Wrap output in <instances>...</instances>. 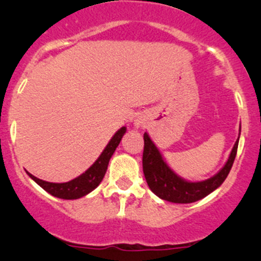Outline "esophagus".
Here are the masks:
<instances>
[{"mask_svg": "<svg viewBox=\"0 0 261 261\" xmlns=\"http://www.w3.org/2000/svg\"><path fill=\"white\" fill-rule=\"evenodd\" d=\"M134 124H135V126H136V127H140V125L142 124V121H141L140 119H136V120H135Z\"/></svg>", "mask_w": 261, "mask_h": 261, "instance_id": "obj_1", "label": "esophagus"}]
</instances>
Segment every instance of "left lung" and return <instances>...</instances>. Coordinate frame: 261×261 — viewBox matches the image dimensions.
I'll list each match as a JSON object with an SVG mask.
<instances>
[{
  "instance_id": "8db88e82",
  "label": "left lung",
  "mask_w": 261,
  "mask_h": 261,
  "mask_svg": "<svg viewBox=\"0 0 261 261\" xmlns=\"http://www.w3.org/2000/svg\"><path fill=\"white\" fill-rule=\"evenodd\" d=\"M239 135H241V128H239ZM143 140H145V147H143L142 167L149 189L162 200L175 203L195 202L216 190L224 181L232 168L239 142L238 137L230 152L228 161L217 174L202 181H188L176 175L169 168L168 164L162 157L161 152L149 139L147 133L143 135Z\"/></svg>"
}]
</instances>
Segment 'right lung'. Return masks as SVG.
Here are the masks:
<instances>
[{"mask_svg": "<svg viewBox=\"0 0 261 261\" xmlns=\"http://www.w3.org/2000/svg\"><path fill=\"white\" fill-rule=\"evenodd\" d=\"M125 133H126V127L122 126L121 128H119L112 137V140L109 141L107 147L104 148V151L101 152V154L98 157V160L83 174L72 179V180L67 182H49L41 180V179L37 178V176L31 174V173H28V175L31 176L33 180L40 185L45 191L51 194L53 196L65 200L80 199V197L85 196L94 190L100 184V181L103 180L110 158H112L116 147L120 143Z\"/></svg>", "mask_w": 261, "mask_h": 261, "instance_id": "1", "label": "right lung"}]
</instances>
